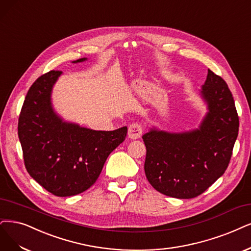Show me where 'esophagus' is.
I'll return each mask as SVG.
<instances>
[{"mask_svg":"<svg viewBox=\"0 0 251 251\" xmlns=\"http://www.w3.org/2000/svg\"><path fill=\"white\" fill-rule=\"evenodd\" d=\"M143 134V127L137 124V123H133L128 128V137L131 138V140H137L140 138Z\"/></svg>","mask_w":251,"mask_h":251,"instance_id":"obj_1","label":"esophagus"}]
</instances>
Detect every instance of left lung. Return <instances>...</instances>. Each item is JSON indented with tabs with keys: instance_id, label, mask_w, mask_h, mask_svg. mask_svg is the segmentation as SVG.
I'll use <instances>...</instances> for the list:
<instances>
[{
	"instance_id": "8db88e82",
	"label": "left lung",
	"mask_w": 251,
	"mask_h": 251,
	"mask_svg": "<svg viewBox=\"0 0 251 251\" xmlns=\"http://www.w3.org/2000/svg\"><path fill=\"white\" fill-rule=\"evenodd\" d=\"M199 95L207 113L198 128L182 132L156 126L143 135L145 173L152 186L176 199L200 196L226 172L239 131V118L226 82L208 69Z\"/></svg>"
}]
</instances>
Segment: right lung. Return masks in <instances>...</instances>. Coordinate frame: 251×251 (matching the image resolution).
Wrapping results in <instances>:
<instances>
[{
    "instance_id": "1",
    "label": "right lung",
    "mask_w": 251,
    "mask_h": 251,
    "mask_svg": "<svg viewBox=\"0 0 251 251\" xmlns=\"http://www.w3.org/2000/svg\"><path fill=\"white\" fill-rule=\"evenodd\" d=\"M61 75L52 70L33 83L18 119V137L31 177L54 196L72 197L96 182L108 155L125 141L127 126L102 131L64 120L51 99Z\"/></svg>"
}]
</instances>
